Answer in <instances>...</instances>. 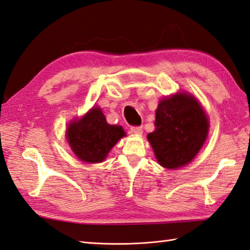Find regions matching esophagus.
Instances as JSON below:
<instances>
[{"label":"esophagus","instance_id":"1","mask_svg":"<svg viewBox=\"0 0 250 250\" xmlns=\"http://www.w3.org/2000/svg\"><path fill=\"white\" fill-rule=\"evenodd\" d=\"M130 131H131V133H133V134H142L143 133V129L141 128V126H131L130 128Z\"/></svg>","mask_w":250,"mask_h":250}]
</instances>
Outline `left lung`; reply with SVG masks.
Listing matches in <instances>:
<instances>
[{
  "label": "left lung",
  "instance_id": "obj_1",
  "mask_svg": "<svg viewBox=\"0 0 250 250\" xmlns=\"http://www.w3.org/2000/svg\"><path fill=\"white\" fill-rule=\"evenodd\" d=\"M208 133V119L192 95L175 94L163 99L156 110L155 131L148 141L159 164L178 168L199 152Z\"/></svg>",
  "mask_w": 250,
  "mask_h": 250
}]
</instances>
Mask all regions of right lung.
Wrapping results in <instances>:
<instances>
[{
  "label": "right lung",
  "mask_w": 250,
  "mask_h": 250,
  "mask_svg": "<svg viewBox=\"0 0 250 250\" xmlns=\"http://www.w3.org/2000/svg\"><path fill=\"white\" fill-rule=\"evenodd\" d=\"M125 133L119 125L106 122L102 110L93 107L81 120L74 121L67 128V142L74 153L82 161L102 162Z\"/></svg>",
  "instance_id": "1"
}]
</instances>
